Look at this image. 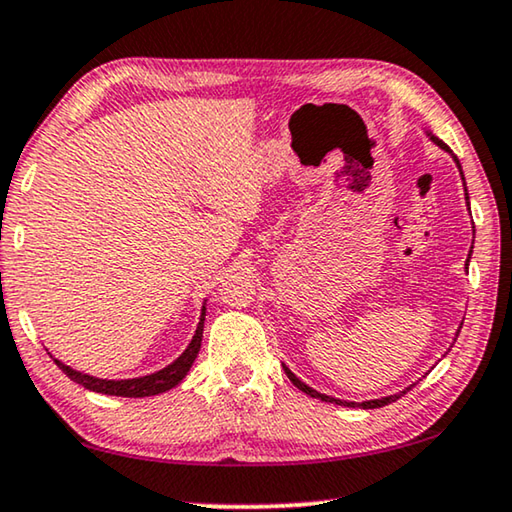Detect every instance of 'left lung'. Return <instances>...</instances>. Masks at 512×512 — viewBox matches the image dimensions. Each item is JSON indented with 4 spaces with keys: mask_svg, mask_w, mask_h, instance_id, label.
I'll list each match as a JSON object with an SVG mask.
<instances>
[{
    "mask_svg": "<svg viewBox=\"0 0 512 512\" xmlns=\"http://www.w3.org/2000/svg\"><path fill=\"white\" fill-rule=\"evenodd\" d=\"M431 139L440 145V148H444V150H449L446 148V145L440 141V139H435V136H431ZM456 159V157H453ZM456 164H458V159H456ZM458 168H460V164H458ZM462 173V170H460ZM462 180H465V177H462ZM469 200V198H467ZM285 373L289 376V380L291 383H294L300 392H305L307 396H312V399H321V401H326V403H337V405H351V408H355V405H360V408H364V410H371V408H383V405H387V403H392V401H396V399H401V396L408 392V389H405V392H401V394H394V396H385V399H376V401H364V403H348V401H339V399H332V396H326V394H321V392H316V389H312V387H307L303 380H298L294 373H291L287 367H285Z\"/></svg>",
    "mask_w": 512,
    "mask_h": 512,
    "instance_id": "1",
    "label": "left lung"
}]
</instances>
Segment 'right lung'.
<instances>
[{"label": "right lung", "mask_w": 512, "mask_h": 512, "mask_svg": "<svg viewBox=\"0 0 512 512\" xmlns=\"http://www.w3.org/2000/svg\"><path fill=\"white\" fill-rule=\"evenodd\" d=\"M202 328H205V307H202V316H200L196 335H193L191 344L186 346V351L180 355V358H177L173 364H168L166 369H161L157 373H150V376H143V378L102 380V378L86 376V373H79L75 369H70L59 360H54V362H56V367L66 373L70 380H75V383L84 385L86 389H91V392L109 394V396H127V399H143V396H154V394L168 392V389H173L175 385L182 383V378L186 376V373H189L193 360L198 358V351H200V344H202Z\"/></svg>", "instance_id": "right-lung-1"}]
</instances>
